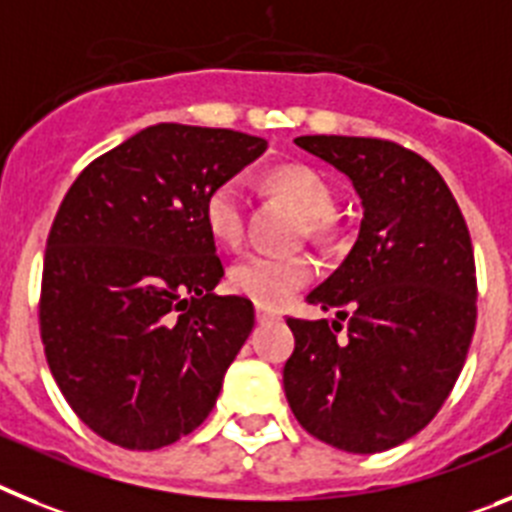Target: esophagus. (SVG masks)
I'll use <instances>...</instances> for the list:
<instances>
[{
	"instance_id": "obj_1",
	"label": "esophagus",
	"mask_w": 512,
	"mask_h": 512,
	"mask_svg": "<svg viewBox=\"0 0 512 512\" xmlns=\"http://www.w3.org/2000/svg\"><path fill=\"white\" fill-rule=\"evenodd\" d=\"M255 317H257V322H273V319H278V311L268 309V306L257 304L255 306Z\"/></svg>"
}]
</instances>
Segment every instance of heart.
<instances>
[{"label":"heart","mask_w":512,"mask_h":512,"mask_svg":"<svg viewBox=\"0 0 512 512\" xmlns=\"http://www.w3.org/2000/svg\"><path fill=\"white\" fill-rule=\"evenodd\" d=\"M268 185L283 193L306 213L311 234L330 231V213L335 206L330 182L304 164H281L268 172ZM203 221L213 239L226 247H237L244 237V193L237 180H224L208 190L203 201ZM317 275V262L309 255H278L252 252L239 257L229 270V286L239 296L262 306H278L304 288Z\"/></svg>","instance_id":"1"}]
</instances>
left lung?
Returning <instances> with one entry per match:
<instances>
[{
	"mask_svg": "<svg viewBox=\"0 0 512 512\" xmlns=\"http://www.w3.org/2000/svg\"><path fill=\"white\" fill-rule=\"evenodd\" d=\"M296 146L353 182L363 219L340 268L306 296L337 319L288 317L296 348L283 389L306 433L379 453L420 433L464 368L477 324L469 229L415 151L361 136H299ZM345 318L349 335L337 338Z\"/></svg>",
	"mask_w": 512,
	"mask_h": 512,
	"instance_id": "obj_1",
	"label": "left lung"
}]
</instances>
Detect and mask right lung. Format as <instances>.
Wrapping results in <instances>:
<instances>
[{
    "mask_svg": "<svg viewBox=\"0 0 512 512\" xmlns=\"http://www.w3.org/2000/svg\"><path fill=\"white\" fill-rule=\"evenodd\" d=\"M268 141L229 128L157 123L74 180L46 242L41 337L79 420L131 451L193 433L255 327L203 221L208 190Z\"/></svg>",
    "mask_w": 512,
    "mask_h": 512,
    "instance_id": "obj_1",
    "label": "right lung"
}]
</instances>
